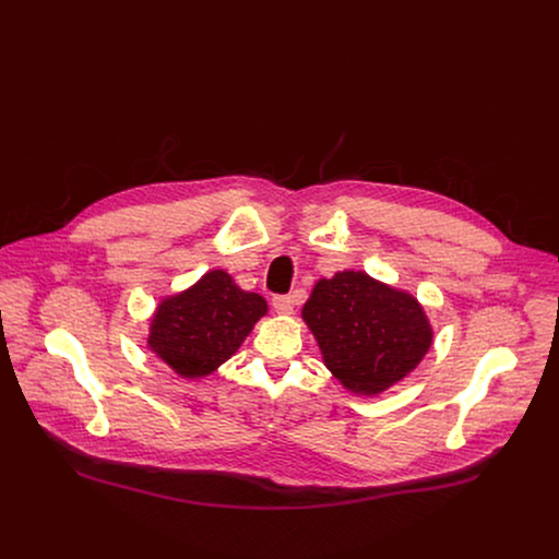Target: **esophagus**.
<instances>
[{
	"mask_svg": "<svg viewBox=\"0 0 559 559\" xmlns=\"http://www.w3.org/2000/svg\"><path fill=\"white\" fill-rule=\"evenodd\" d=\"M272 307H274V311H276L278 316H292V313H294V300H292V296H276V298L272 300Z\"/></svg>",
	"mask_w": 559,
	"mask_h": 559,
	"instance_id": "1",
	"label": "esophagus"
}]
</instances>
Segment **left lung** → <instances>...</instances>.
<instances>
[{"instance_id": "8db88e82", "label": "left lung", "mask_w": 559, "mask_h": 559, "mask_svg": "<svg viewBox=\"0 0 559 559\" xmlns=\"http://www.w3.org/2000/svg\"><path fill=\"white\" fill-rule=\"evenodd\" d=\"M302 320L341 386L365 397L384 393L415 371L435 338L413 294L360 270L320 278L302 307Z\"/></svg>"}]
</instances>
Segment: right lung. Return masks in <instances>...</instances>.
<instances>
[{
    "label": "right lung",
    "mask_w": 559,
    "mask_h": 559,
    "mask_svg": "<svg viewBox=\"0 0 559 559\" xmlns=\"http://www.w3.org/2000/svg\"><path fill=\"white\" fill-rule=\"evenodd\" d=\"M263 316L265 298L239 289L228 272L210 270L188 289L159 300L146 349L186 380L205 378L239 349Z\"/></svg>",
    "instance_id": "1"
}]
</instances>
